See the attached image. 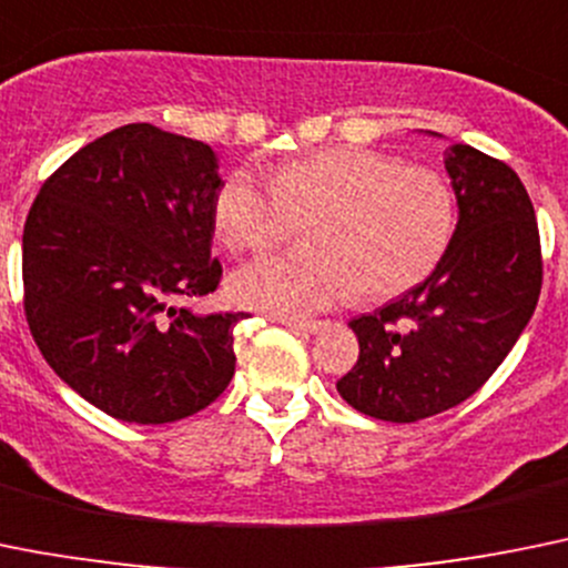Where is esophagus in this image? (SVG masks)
Segmentation results:
<instances>
[{
	"mask_svg": "<svg viewBox=\"0 0 568 568\" xmlns=\"http://www.w3.org/2000/svg\"><path fill=\"white\" fill-rule=\"evenodd\" d=\"M280 325L291 327V331L300 333H320L325 327V322L320 320H294V316H280Z\"/></svg>",
	"mask_w": 568,
	"mask_h": 568,
	"instance_id": "obj_1",
	"label": "esophagus"
}]
</instances>
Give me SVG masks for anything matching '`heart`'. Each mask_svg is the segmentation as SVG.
Returning <instances> with one entry per match:
<instances>
[{"instance_id": "1", "label": "heart", "mask_w": 568, "mask_h": 568, "mask_svg": "<svg viewBox=\"0 0 568 568\" xmlns=\"http://www.w3.org/2000/svg\"><path fill=\"white\" fill-rule=\"evenodd\" d=\"M311 248L260 260L230 280L241 305L274 314H314L353 300H386L434 272L457 226L452 184L426 164L389 153L327 148L277 164L272 184L254 171L224 179L215 235L235 254H263L305 221Z\"/></svg>"}]
</instances>
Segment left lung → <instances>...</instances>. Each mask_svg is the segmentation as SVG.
<instances>
[{
	"label": "left lung",
	"instance_id": "obj_1",
	"mask_svg": "<svg viewBox=\"0 0 568 568\" xmlns=\"http://www.w3.org/2000/svg\"><path fill=\"white\" fill-rule=\"evenodd\" d=\"M445 171L459 221L437 268L349 322L358 362L336 389L375 420L415 423L468 400L505 362L538 305L540 237L521 179L463 142L445 151Z\"/></svg>",
	"mask_w": 568,
	"mask_h": 568
}]
</instances>
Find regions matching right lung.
Here are the masks:
<instances>
[{
    "label": "right lung",
    "mask_w": 568,
    "mask_h": 568,
    "mask_svg": "<svg viewBox=\"0 0 568 568\" xmlns=\"http://www.w3.org/2000/svg\"><path fill=\"white\" fill-rule=\"evenodd\" d=\"M219 153L131 123L72 153L41 184L21 235L30 333L58 378L125 423H173L235 375L246 314L168 305L219 288L212 204Z\"/></svg>",
    "instance_id": "obj_1"
}]
</instances>
